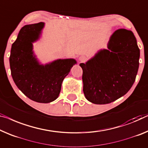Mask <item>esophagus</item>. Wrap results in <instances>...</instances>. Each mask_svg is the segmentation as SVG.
I'll return each instance as SVG.
<instances>
[{
  "mask_svg": "<svg viewBox=\"0 0 148 148\" xmlns=\"http://www.w3.org/2000/svg\"><path fill=\"white\" fill-rule=\"evenodd\" d=\"M79 60H80L81 62H86L87 60V58L86 56H81L80 58H79Z\"/></svg>",
  "mask_w": 148,
  "mask_h": 148,
  "instance_id": "34e87169",
  "label": "esophagus"
}]
</instances>
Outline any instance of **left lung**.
I'll use <instances>...</instances> for the list:
<instances>
[{"instance_id": "1", "label": "left lung", "mask_w": 148, "mask_h": 148, "mask_svg": "<svg viewBox=\"0 0 148 148\" xmlns=\"http://www.w3.org/2000/svg\"><path fill=\"white\" fill-rule=\"evenodd\" d=\"M82 68L83 92L86 98L96 104H106L130 90L139 68L140 49L133 32L116 30L108 44Z\"/></svg>"}]
</instances>
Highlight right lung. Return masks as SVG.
<instances>
[{
  "label": "right lung",
  "instance_id": "1",
  "mask_svg": "<svg viewBox=\"0 0 148 148\" xmlns=\"http://www.w3.org/2000/svg\"><path fill=\"white\" fill-rule=\"evenodd\" d=\"M45 23L25 25L11 48V75L18 89L34 102L49 103L59 96L63 80L76 64L74 59H58L40 64L32 51Z\"/></svg>",
  "mask_w": 148,
  "mask_h": 148
}]
</instances>
